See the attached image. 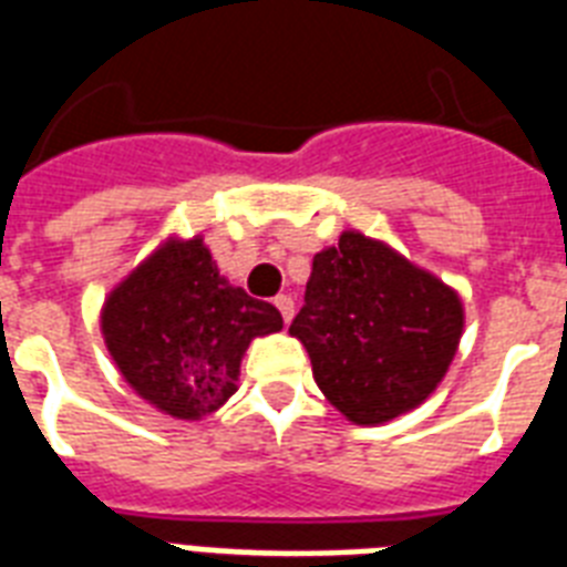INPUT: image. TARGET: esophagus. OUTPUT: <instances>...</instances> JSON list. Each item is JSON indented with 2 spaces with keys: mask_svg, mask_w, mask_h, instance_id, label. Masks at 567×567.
I'll list each match as a JSON object with an SVG mask.
<instances>
[{
  "mask_svg": "<svg viewBox=\"0 0 567 567\" xmlns=\"http://www.w3.org/2000/svg\"><path fill=\"white\" fill-rule=\"evenodd\" d=\"M274 306L279 308V315H282L285 323H291V320H293V299L288 297V293H279V297L274 299Z\"/></svg>",
  "mask_w": 567,
  "mask_h": 567,
  "instance_id": "esophagus-1",
  "label": "esophagus"
}]
</instances>
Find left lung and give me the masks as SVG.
<instances>
[{"instance_id": "left-lung-1", "label": "left lung", "mask_w": 567, "mask_h": 567, "mask_svg": "<svg viewBox=\"0 0 567 567\" xmlns=\"http://www.w3.org/2000/svg\"><path fill=\"white\" fill-rule=\"evenodd\" d=\"M291 334L326 399L358 425H381L443 381L463 334V302L388 244L343 233L315 256Z\"/></svg>"}]
</instances>
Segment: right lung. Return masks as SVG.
Returning a JSON list of instances; mask_svg holds the SVG:
<instances>
[{"mask_svg": "<svg viewBox=\"0 0 567 567\" xmlns=\"http://www.w3.org/2000/svg\"><path fill=\"white\" fill-rule=\"evenodd\" d=\"M282 329L265 299L218 274L204 238L168 241L133 270L101 311L124 381L174 419H200L236 393L252 338Z\"/></svg>", "mask_w": 567, "mask_h": 567, "instance_id": "add662e5", "label": "right lung"}]
</instances>
